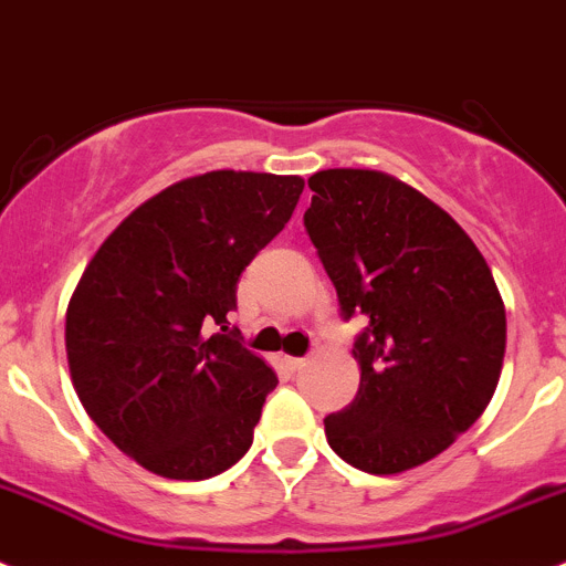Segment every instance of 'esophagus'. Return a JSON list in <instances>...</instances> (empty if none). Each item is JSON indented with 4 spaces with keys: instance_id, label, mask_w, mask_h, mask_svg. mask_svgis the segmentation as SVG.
I'll use <instances>...</instances> for the list:
<instances>
[{
    "instance_id": "34e87169",
    "label": "esophagus",
    "mask_w": 566,
    "mask_h": 566,
    "mask_svg": "<svg viewBox=\"0 0 566 566\" xmlns=\"http://www.w3.org/2000/svg\"><path fill=\"white\" fill-rule=\"evenodd\" d=\"M284 364H287V369L298 371L304 364H307V358H284Z\"/></svg>"
}]
</instances>
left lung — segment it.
I'll list each match as a JSON object with an SVG mask.
<instances>
[{
	"label": "left lung",
	"instance_id": "1",
	"mask_svg": "<svg viewBox=\"0 0 566 566\" xmlns=\"http://www.w3.org/2000/svg\"><path fill=\"white\" fill-rule=\"evenodd\" d=\"M304 228L355 338V400L324 417L335 454L400 473L442 454L480 420L505 358V304L480 248L397 177L327 169L307 180Z\"/></svg>",
	"mask_w": 566,
	"mask_h": 566
}]
</instances>
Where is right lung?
<instances>
[{
	"instance_id": "1",
	"label": "right lung",
	"mask_w": 566,
	"mask_h": 566,
	"mask_svg": "<svg viewBox=\"0 0 566 566\" xmlns=\"http://www.w3.org/2000/svg\"><path fill=\"white\" fill-rule=\"evenodd\" d=\"M302 191L295 175L188 177L137 206L86 264L67 307L70 375L86 415L146 471L208 480L251 448L279 378L226 324L239 276Z\"/></svg>"
}]
</instances>
